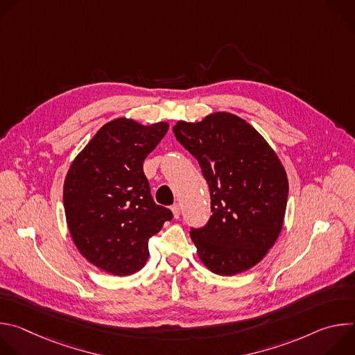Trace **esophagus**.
I'll list each match as a JSON object with an SVG mask.
<instances>
[{
	"label": "esophagus",
	"mask_w": 355,
	"mask_h": 355,
	"mask_svg": "<svg viewBox=\"0 0 355 355\" xmlns=\"http://www.w3.org/2000/svg\"><path fill=\"white\" fill-rule=\"evenodd\" d=\"M180 205L178 204H174L173 207H171V212H173V216L175 218V219H178L180 218Z\"/></svg>",
	"instance_id": "esophagus-1"
}]
</instances>
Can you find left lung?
I'll return each mask as SVG.
<instances>
[{"instance_id":"1","label":"left lung","mask_w":355,"mask_h":355,"mask_svg":"<svg viewBox=\"0 0 355 355\" xmlns=\"http://www.w3.org/2000/svg\"><path fill=\"white\" fill-rule=\"evenodd\" d=\"M173 130L198 160L211 191L212 216L189 232L198 257L218 275L254 267L284 225L288 178L277 153L250 123L229 112L196 123L178 121Z\"/></svg>"}]
</instances>
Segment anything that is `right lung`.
<instances>
[{
    "mask_svg": "<svg viewBox=\"0 0 355 355\" xmlns=\"http://www.w3.org/2000/svg\"><path fill=\"white\" fill-rule=\"evenodd\" d=\"M168 130L167 122L144 126L118 118L101 128L71 163L63 202L71 239L95 267L126 277L148 259V239L170 209L151 198L144 159Z\"/></svg>",
    "mask_w": 355,
    "mask_h": 355,
    "instance_id": "right-lung-1",
    "label": "right lung"
}]
</instances>
